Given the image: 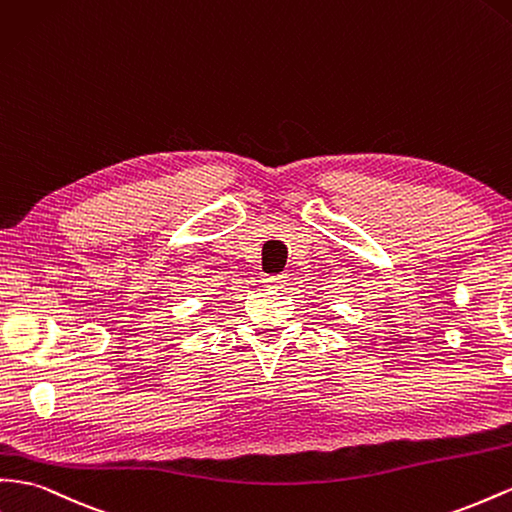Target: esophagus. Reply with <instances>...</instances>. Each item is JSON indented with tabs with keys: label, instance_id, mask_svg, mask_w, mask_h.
I'll list each match as a JSON object with an SVG mask.
<instances>
[{
	"label": "esophagus",
	"instance_id": "obj_1",
	"mask_svg": "<svg viewBox=\"0 0 512 512\" xmlns=\"http://www.w3.org/2000/svg\"><path fill=\"white\" fill-rule=\"evenodd\" d=\"M262 282H265V286H269V288H280L286 282V275L284 273H280V275H265V278H262Z\"/></svg>",
	"mask_w": 512,
	"mask_h": 512
}]
</instances>
